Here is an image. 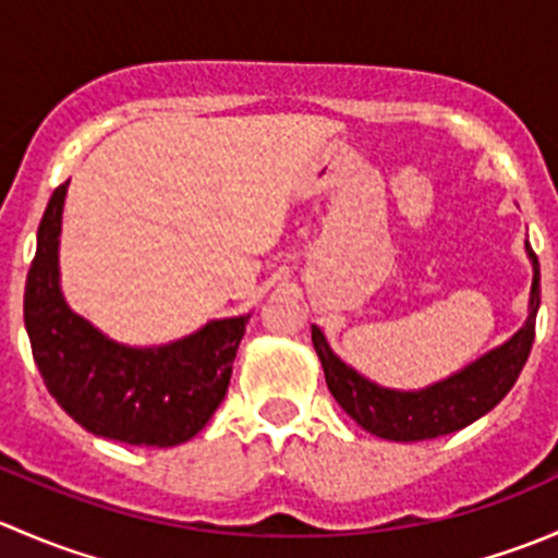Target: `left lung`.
<instances>
[{
  "label": "left lung",
  "instance_id": "obj_1",
  "mask_svg": "<svg viewBox=\"0 0 558 558\" xmlns=\"http://www.w3.org/2000/svg\"><path fill=\"white\" fill-rule=\"evenodd\" d=\"M526 253L534 269L526 324L505 345L494 348L451 378L421 388V391H397V388H384L367 380L356 369L348 367L331 351L324 331L313 326V348L337 404L369 435L393 442H418L451 435L497 408L519 380L534 342V320H537L539 307V262L529 243Z\"/></svg>",
  "mask_w": 558,
  "mask_h": 558
}]
</instances>
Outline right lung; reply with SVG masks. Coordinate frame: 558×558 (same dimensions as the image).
Masks as SVG:
<instances>
[{"label": "right lung", "mask_w": 558, "mask_h": 558, "mask_svg": "<svg viewBox=\"0 0 558 558\" xmlns=\"http://www.w3.org/2000/svg\"><path fill=\"white\" fill-rule=\"evenodd\" d=\"M66 185L70 180L45 207L24 291V324L43 384L92 435L126 446H180L213 418L227 397L251 315L210 320L194 335L159 348L112 342L72 313L61 296L59 234Z\"/></svg>", "instance_id": "right-lung-1"}]
</instances>
